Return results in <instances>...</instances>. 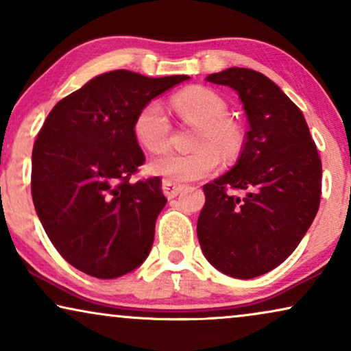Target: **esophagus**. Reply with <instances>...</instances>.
Masks as SVG:
<instances>
[{"label": "esophagus", "instance_id": "esophagus-1", "mask_svg": "<svg viewBox=\"0 0 351 351\" xmlns=\"http://www.w3.org/2000/svg\"><path fill=\"white\" fill-rule=\"evenodd\" d=\"M185 186L180 185V184H176V182L172 180H162V191H165V195L167 196V198H176L177 195L180 193L182 190H184Z\"/></svg>", "mask_w": 351, "mask_h": 351}]
</instances>
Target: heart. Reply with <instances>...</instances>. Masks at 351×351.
Segmentation results:
<instances>
[{"label": "heart", "instance_id": "1", "mask_svg": "<svg viewBox=\"0 0 351 351\" xmlns=\"http://www.w3.org/2000/svg\"><path fill=\"white\" fill-rule=\"evenodd\" d=\"M171 107L184 124L198 126L196 150L191 153L167 152L153 158L150 171L172 182H191L214 174L220 155L233 158L241 148V129L227 114V104L208 88H190L171 99ZM172 126L158 102H148L137 113L134 136L148 152H162L169 145ZM221 153L219 154L218 152Z\"/></svg>", "mask_w": 351, "mask_h": 351}]
</instances>
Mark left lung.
I'll list each match as a JSON object with an SVG mask.
<instances>
[{
  "mask_svg": "<svg viewBox=\"0 0 351 351\" xmlns=\"http://www.w3.org/2000/svg\"><path fill=\"white\" fill-rule=\"evenodd\" d=\"M206 80L237 90L249 131L233 169L203 186L196 232L210 265L249 280L285 262L310 228L321 160L299 107L265 75L233 66Z\"/></svg>",
  "mask_w": 351,
  "mask_h": 351,
  "instance_id": "1",
  "label": "left lung"
}]
</instances>
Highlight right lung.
Instances as JSON below:
<instances>
[{
	"instance_id": "right-lung-1",
	"label": "right lung",
	"mask_w": 351,
	"mask_h": 351,
	"mask_svg": "<svg viewBox=\"0 0 351 351\" xmlns=\"http://www.w3.org/2000/svg\"><path fill=\"white\" fill-rule=\"evenodd\" d=\"M186 80L108 71L62 99L38 132L33 204L54 247L86 275L123 276L150 252L167 199L160 177L131 182L145 162L134 121L143 105Z\"/></svg>"
}]
</instances>
